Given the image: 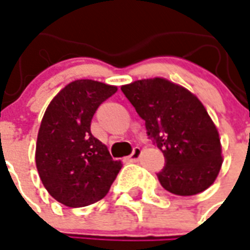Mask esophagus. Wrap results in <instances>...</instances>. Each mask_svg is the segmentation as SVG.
Masks as SVG:
<instances>
[{
    "mask_svg": "<svg viewBox=\"0 0 250 250\" xmlns=\"http://www.w3.org/2000/svg\"><path fill=\"white\" fill-rule=\"evenodd\" d=\"M140 155H142V149H140L139 147H134V149H132V153H131L130 156L127 158V162L136 163L138 160H139Z\"/></svg>",
    "mask_w": 250,
    "mask_h": 250,
    "instance_id": "1",
    "label": "esophagus"
}]
</instances>
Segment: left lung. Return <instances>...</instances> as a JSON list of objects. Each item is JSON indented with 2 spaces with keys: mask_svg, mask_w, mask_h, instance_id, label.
I'll use <instances>...</instances> for the list:
<instances>
[{
  "mask_svg": "<svg viewBox=\"0 0 250 250\" xmlns=\"http://www.w3.org/2000/svg\"><path fill=\"white\" fill-rule=\"evenodd\" d=\"M122 91L146 122L148 139L166 164L158 175L164 189L192 196L213 184L223 164L219 132L197 98L167 79H142Z\"/></svg>",
  "mask_w": 250,
  "mask_h": 250,
  "instance_id": "8db88e82",
  "label": "left lung"
}]
</instances>
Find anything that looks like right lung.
Returning <instances> with one entry per match:
<instances>
[{
  "label": "right lung",
  "mask_w": 250,
  "mask_h": 250,
  "mask_svg": "<svg viewBox=\"0 0 250 250\" xmlns=\"http://www.w3.org/2000/svg\"><path fill=\"white\" fill-rule=\"evenodd\" d=\"M116 91L115 86L79 79L50 102L38 132L36 163L43 186L61 204L79 208L97 203L122 168L91 134L98 107Z\"/></svg>",
  "instance_id": "obj_1"
}]
</instances>
